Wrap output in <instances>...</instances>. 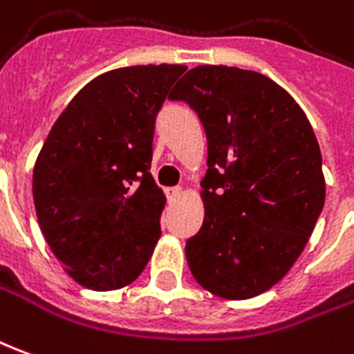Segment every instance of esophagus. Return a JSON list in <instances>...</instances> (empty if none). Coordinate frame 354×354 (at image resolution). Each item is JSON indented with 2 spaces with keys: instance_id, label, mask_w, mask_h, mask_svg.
<instances>
[{
  "instance_id": "obj_1",
  "label": "esophagus",
  "mask_w": 354,
  "mask_h": 354,
  "mask_svg": "<svg viewBox=\"0 0 354 354\" xmlns=\"http://www.w3.org/2000/svg\"><path fill=\"white\" fill-rule=\"evenodd\" d=\"M167 195H169L170 201H176L182 195V187H170V189H167Z\"/></svg>"
}]
</instances>
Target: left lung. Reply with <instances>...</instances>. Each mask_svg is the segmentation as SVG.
<instances>
[{"label": "left lung", "mask_w": 354, "mask_h": 354, "mask_svg": "<svg viewBox=\"0 0 354 354\" xmlns=\"http://www.w3.org/2000/svg\"><path fill=\"white\" fill-rule=\"evenodd\" d=\"M170 100L187 101L207 134L205 218L185 243L187 266L216 297H257L295 264L322 212L313 126L281 86L237 66H195Z\"/></svg>", "instance_id": "1"}]
</instances>
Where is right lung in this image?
<instances>
[{
	"label": "right lung",
	"mask_w": 354,
	"mask_h": 354,
	"mask_svg": "<svg viewBox=\"0 0 354 354\" xmlns=\"http://www.w3.org/2000/svg\"><path fill=\"white\" fill-rule=\"evenodd\" d=\"M184 65L100 74L59 115L39 151L32 195L41 234L82 288H126L149 263L167 197L155 184V117Z\"/></svg>",
	"instance_id": "1"
}]
</instances>
